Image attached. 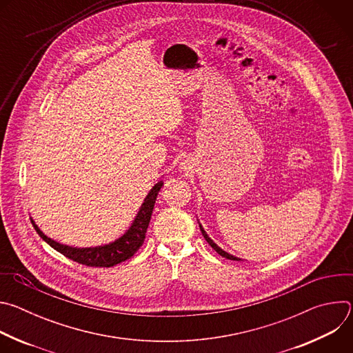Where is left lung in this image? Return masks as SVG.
I'll use <instances>...</instances> for the list:
<instances>
[{
	"mask_svg": "<svg viewBox=\"0 0 353 353\" xmlns=\"http://www.w3.org/2000/svg\"><path fill=\"white\" fill-rule=\"evenodd\" d=\"M199 229H201V232H203V236H204V239L210 243V245L216 251V253L219 254V256H222V257H225V259H228V260H233V261H240V259H237V257H234V256H232V254H229V253H226L225 250H222L216 243H214V240L205 233V230H204V228L199 225Z\"/></svg>",
	"mask_w": 353,
	"mask_h": 353,
	"instance_id": "8db88e82",
	"label": "left lung"
}]
</instances>
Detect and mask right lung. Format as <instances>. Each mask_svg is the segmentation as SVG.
Segmentation results:
<instances>
[{"label": "right lung", "instance_id": "add662e5", "mask_svg": "<svg viewBox=\"0 0 353 353\" xmlns=\"http://www.w3.org/2000/svg\"><path fill=\"white\" fill-rule=\"evenodd\" d=\"M163 185V181L157 183L150 191L148 192L146 198L143 199V204L141 205L134 222L131 223L130 229L117 240L113 243L105 244V245H97V247H85V248H78V247H71L65 245L61 243H57L56 240L47 237L39 226L34 223L33 219V228L39 233V236L47 243L52 245L54 250H57L59 253L63 256L68 257L72 261H77L82 265L86 267H113L116 264H120L128 259H131L139 247L143 244L145 240V233L150 221V216H152V211L155 207V201L158 196V192L161 191Z\"/></svg>", "mask_w": 353, "mask_h": 353}]
</instances>
